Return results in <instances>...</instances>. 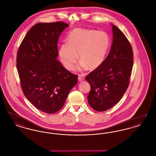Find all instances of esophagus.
I'll return each mask as SVG.
<instances>
[{
    "mask_svg": "<svg viewBox=\"0 0 156 156\" xmlns=\"http://www.w3.org/2000/svg\"><path fill=\"white\" fill-rule=\"evenodd\" d=\"M78 80L79 81H83L84 80V75L83 74H80L78 75Z\"/></svg>",
    "mask_w": 156,
    "mask_h": 156,
    "instance_id": "esophagus-1",
    "label": "esophagus"
}]
</instances>
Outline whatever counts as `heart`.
Wrapping results in <instances>:
<instances>
[{
  "label": "heart",
  "mask_w": 156,
  "mask_h": 156,
  "mask_svg": "<svg viewBox=\"0 0 156 156\" xmlns=\"http://www.w3.org/2000/svg\"><path fill=\"white\" fill-rule=\"evenodd\" d=\"M68 43L59 48L61 62L69 70H73L79 57L81 59L79 68L99 67L104 61L110 45V38L102 31L75 29L69 34Z\"/></svg>",
  "instance_id": "heart-1"
}]
</instances>
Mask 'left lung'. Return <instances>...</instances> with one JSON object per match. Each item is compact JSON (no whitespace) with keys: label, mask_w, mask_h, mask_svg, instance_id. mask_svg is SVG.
Wrapping results in <instances>:
<instances>
[{"label":"left lung","mask_w":156,"mask_h":156,"mask_svg":"<svg viewBox=\"0 0 156 156\" xmlns=\"http://www.w3.org/2000/svg\"><path fill=\"white\" fill-rule=\"evenodd\" d=\"M112 29L113 43L109 55L85 78L90 85L88 103L98 112L107 111L119 102L129 85L133 66L129 41L116 26Z\"/></svg>","instance_id":"1"}]
</instances>
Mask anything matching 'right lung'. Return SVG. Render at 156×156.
<instances>
[{
  "label": "right lung",
  "instance_id": "obj_1",
  "mask_svg": "<svg viewBox=\"0 0 156 156\" xmlns=\"http://www.w3.org/2000/svg\"><path fill=\"white\" fill-rule=\"evenodd\" d=\"M68 26L61 21L37 23L26 34L17 52L16 67L23 94L45 113L59 111L77 83L78 75L57 60L59 35Z\"/></svg>",
  "mask_w": 156,
  "mask_h": 156
}]
</instances>
